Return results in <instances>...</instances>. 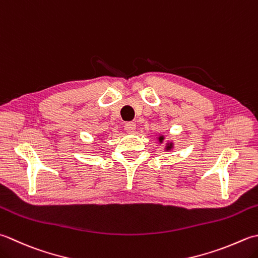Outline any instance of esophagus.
I'll return each instance as SVG.
<instances>
[{
  "label": "esophagus",
  "instance_id": "1",
  "mask_svg": "<svg viewBox=\"0 0 258 258\" xmlns=\"http://www.w3.org/2000/svg\"><path fill=\"white\" fill-rule=\"evenodd\" d=\"M135 128H136V125H135L134 122H127V123H125V125H124V130L127 133H133Z\"/></svg>",
  "mask_w": 258,
  "mask_h": 258
}]
</instances>
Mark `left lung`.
<instances>
[{"label": "left lung", "mask_w": 258, "mask_h": 258, "mask_svg": "<svg viewBox=\"0 0 258 258\" xmlns=\"http://www.w3.org/2000/svg\"><path fill=\"white\" fill-rule=\"evenodd\" d=\"M160 142H162V141H163V136H160ZM171 148H172V144H170V145H168V146H166V150H170Z\"/></svg>", "instance_id": "obj_1"}]
</instances>
